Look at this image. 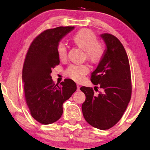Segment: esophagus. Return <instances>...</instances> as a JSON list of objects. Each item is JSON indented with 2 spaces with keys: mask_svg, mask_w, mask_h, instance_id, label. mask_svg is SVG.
Wrapping results in <instances>:
<instances>
[{
  "mask_svg": "<svg viewBox=\"0 0 150 150\" xmlns=\"http://www.w3.org/2000/svg\"><path fill=\"white\" fill-rule=\"evenodd\" d=\"M77 91H79V90L80 89V85H77Z\"/></svg>",
  "mask_w": 150,
  "mask_h": 150,
  "instance_id": "esophagus-1",
  "label": "esophagus"
}]
</instances>
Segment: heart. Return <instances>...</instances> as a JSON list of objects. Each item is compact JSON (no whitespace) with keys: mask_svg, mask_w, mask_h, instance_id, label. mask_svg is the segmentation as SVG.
<instances>
[{"mask_svg":"<svg viewBox=\"0 0 150 150\" xmlns=\"http://www.w3.org/2000/svg\"><path fill=\"white\" fill-rule=\"evenodd\" d=\"M73 41L80 49L85 51V57L92 63H99L105 54L103 44L97 41V37L92 30L83 28L73 37ZM57 53L61 61L67 57V47L64 42H59L57 47ZM89 72V67L87 64L70 65L64 71V74L75 81H81Z\"/></svg>","mask_w":150,"mask_h":150,"instance_id":"b5f03b06","label":"heart"}]
</instances>
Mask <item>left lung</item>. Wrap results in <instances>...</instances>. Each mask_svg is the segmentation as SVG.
<instances>
[{"label":"left lung","mask_w":150,"mask_h":150,"mask_svg":"<svg viewBox=\"0 0 150 150\" xmlns=\"http://www.w3.org/2000/svg\"><path fill=\"white\" fill-rule=\"evenodd\" d=\"M101 37L107 49L91 73V81L103 91L96 96L92 87L83 86L80 89L86 96L82 104L85 120L91 126L105 130L114 126L122 117L131 99L132 86L129 59L122 42L109 33Z\"/></svg>","instance_id":"obj_1"}]
</instances>
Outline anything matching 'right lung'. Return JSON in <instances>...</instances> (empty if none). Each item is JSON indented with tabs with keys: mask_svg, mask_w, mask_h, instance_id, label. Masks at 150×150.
I'll use <instances>...</instances> for the list:
<instances>
[{
	"mask_svg": "<svg viewBox=\"0 0 150 150\" xmlns=\"http://www.w3.org/2000/svg\"><path fill=\"white\" fill-rule=\"evenodd\" d=\"M74 27H59L47 29L33 40L26 54L23 80L26 103L30 115L44 125L53 123L63 114V104L77 89L73 80L65 79L54 84L52 68L60 61L57 47L62 38Z\"/></svg>",
	"mask_w": 150,
	"mask_h": 150,
	"instance_id": "obj_1",
	"label": "right lung"
}]
</instances>
